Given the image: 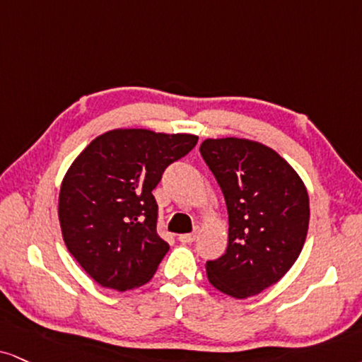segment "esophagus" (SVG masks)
Wrapping results in <instances>:
<instances>
[{"instance_id":"esophagus-1","label":"esophagus","mask_w":362,"mask_h":362,"mask_svg":"<svg viewBox=\"0 0 362 362\" xmlns=\"http://www.w3.org/2000/svg\"><path fill=\"white\" fill-rule=\"evenodd\" d=\"M198 238V231H193V233H185V235H180V242L181 243H193L194 240Z\"/></svg>"}]
</instances>
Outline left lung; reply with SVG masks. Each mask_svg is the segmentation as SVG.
Instances as JSON below:
<instances>
[{"instance_id": "obj_1", "label": "left lung", "mask_w": 362, "mask_h": 362, "mask_svg": "<svg viewBox=\"0 0 362 362\" xmlns=\"http://www.w3.org/2000/svg\"><path fill=\"white\" fill-rule=\"evenodd\" d=\"M228 209V247L206 262L213 287L235 298L258 296L279 282L300 255L309 230L304 181L274 149L223 137L199 146Z\"/></svg>"}]
</instances>
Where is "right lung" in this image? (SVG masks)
Masks as SVG:
<instances>
[{
	"instance_id": "add662e5",
	"label": "right lung",
	"mask_w": 362,
	"mask_h": 362,
	"mask_svg": "<svg viewBox=\"0 0 362 362\" xmlns=\"http://www.w3.org/2000/svg\"><path fill=\"white\" fill-rule=\"evenodd\" d=\"M196 142L193 134L114 129L95 137L69 168L58 196L62 235L102 287L126 292L153 279L169 250L156 231L153 189Z\"/></svg>"
}]
</instances>
